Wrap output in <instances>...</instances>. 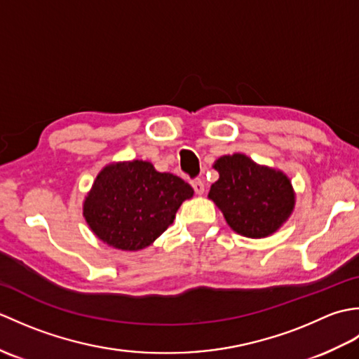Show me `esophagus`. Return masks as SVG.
<instances>
[{"mask_svg":"<svg viewBox=\"0 0 359 359\" xmlns=\"http://www.w3.org/2000/svg\"><path fill=\"white\" fill-rule=\"evenodd\" d=\"M191 187L194 188V193L196 194H203L205 185H203V182L201 179H193L191 180Z\"/></svg>","mask_w":359,"mask_h":359,"instance_id":"esophagus-1","label":"esophagus"}]
</instances>
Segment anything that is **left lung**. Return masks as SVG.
Masks as SVG:
<instances>
[{"instance_id": "obj_1", "label": "left lung", "mask_w": 359, "mask_h": 359, "mask_svg": "<svg viewBox=\"0 0 359 359\" xmlns=\"http://www.w3.org/2000/svg\"><path fill=\"white\" fill-rule=\"evenodd\" d=\"M219 180L208 197L224 212L228 225L247 238H265L292 215L294 194L285 174L259 166L243 154L216 160Z\"/></svg>"}]
</instances>
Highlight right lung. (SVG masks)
Returning <instances> with one entry per match:
<instances>
[{
	"label": "right lung",
	"mask_w": 359,
	"mask_h": 359,
	"mask_svg": "<svg viewBox=\"0 0 359 359\" xmlns=\"http://www.w3.org/2000/svg\"><path fill=\"white\" fill-rule=\"evenodd\" d=\"M193 194L191 185L177 175L134 160L106 166L97 175L83 215L98 239L114 248L135 251L154 242Z\"/></svg>",
	"instance_id": "obj_1"
}]
</instances>
